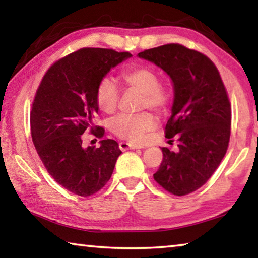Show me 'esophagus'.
<instances>
[{"mask_svg": "<svg viewBox=\"0 0 258 258\" xmlns=\"http://www.w3.org/2000/svg\"><path fill=\"white\" fill-rule=\"evenodd\" d=\"M119 148L121 151H125V150H128V149H141L142 146H139V145H131L127 144V142H119Z\"/></svg>", "mask_w": 258, "mask_h": 258, "instance_id": "34e87169", "label": "esophagus"}]
</instances>
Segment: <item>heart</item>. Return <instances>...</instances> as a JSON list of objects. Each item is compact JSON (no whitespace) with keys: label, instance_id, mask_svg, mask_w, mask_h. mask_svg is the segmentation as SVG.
I'll use <instances>...</instances> for the list:
<instances>
[{"label":"heart","instance_id":"heart-1","mask_svg":"<svg viewBox=\"0 0 258 258\" xmlns=\"http://www.w3.org/2000/svg\"><path fill=\"white\" fill-rule=\"evenodd\" d=\"M125 89L141 93V109L149 108L158 113L169 111L173 92L170 86L159 83L157 72L149 67L137 65L120 72ZM120 100V92L110 78H103L96 87V103L102 111L113 113ZM156 126L155 117L148 111L138 114H120L110 122V128L118 138L132 142H141L146 134Z\"/></svg>","mask_w":258,"mask_h":258}]
</instances>
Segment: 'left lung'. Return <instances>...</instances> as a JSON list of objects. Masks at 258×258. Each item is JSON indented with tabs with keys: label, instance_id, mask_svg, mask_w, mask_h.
<instances>
[{
	"label": "left lung",
	"instance_id": "obj_1",
	"mask_svg": "<svg viewBox=\"0 0 258 258\" xmlns=\"http://www.w3.org/2000/svg\"><path fill=\"white\" fill-rule=\"evenodd\" d=\"M162 68L174 86L172 116L165 137L178 149L163 147L154 179L169 193L183 196L206 183L224 158L231 136L232 110L222 77L202 52L167 43L139 52Z\"/></svg>",
	"mask_w": 258,
	"mask_h": 258
}]
</instances>
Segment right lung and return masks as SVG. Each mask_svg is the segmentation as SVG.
Segmentation results:
<instances>
[{
  "label": "right lung",
  "mask_w": 258,
  "mask_h": 258,
  "mask_svg": "<svg viewBox=\"0 0 258 258\" xmlns=\"http://www.w3.org/2000/svg\"><path fill=\"white\" fill-rule=\"evenodd\" d=\"M132 55L113 49L81 48L50 65L36 89L31 110L32 140L48 173L71 193L95 194L105 186L121 154L114 140L84 148L83 134L102 139L94 125L96 87L110 69Z\"/></svg>",
  "instance_id": "add662e5"
}]
</instances>
